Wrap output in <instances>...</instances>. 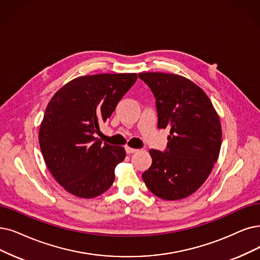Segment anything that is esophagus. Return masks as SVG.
I'll list each match as a JSON object with an SVG mask.
<instances>
[{"label":"esophagus","mask_w":260,"mask_h":260,"mask_svg":"<svg viewBox=\"0 0 260 260\" xmlns=\"http://www.w3.org/2000/svg\"><path fill=\"white\" fill-rule=\"evenodd\" d=\"M126 152L128 153V154H131V153H134V152H137V151H139L138 149H134V148H131V147H129V146H126Z\"/></svg>","instance_id":"obj_1"}]
</instances>
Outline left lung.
Returning a JSON list of instances; mask_svg holds the SVG:
<instances>
[{
	"instance_id": "8db88e82",
	"label": "left lung",
	"mask_w": 260,
	"mask_h": 260,
	"mask_svg": "<svg viewBox=\"0 0 260 260\" xmlns=\"http://www.w3.org/2000/svg\"><path fill=\"white\" fill-rule=\"evenodd\" d=\"M139 77L155 98L158 128L170 129L164 152L149 150L152 163L143 173V180L162 200H182L199 190L219 158V115L205 91L189 79L163 72Z\"/></svg>"
}]
</instances>
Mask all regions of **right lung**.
I'll use <instances>...</instances> for the list:
<instances>
[{
  "label": "right lung",
  "instance_id": "obj_1",
  "mask_svg": "<svg viewBox=\"0 0 260 260\" xmlns=\"http://www.w3.org/2000/svg\"><path fill=\"white\" fill-rule=\"evenodd\" d=\"M138 79L137 74H100L68 82L52 97L39 129L46 165L63 188L81 199L110 189L123 147L102 144L95 133Z\"/></svg>",
  "mask_w": 260,
  "mask_h": 260
}]
</instances>
